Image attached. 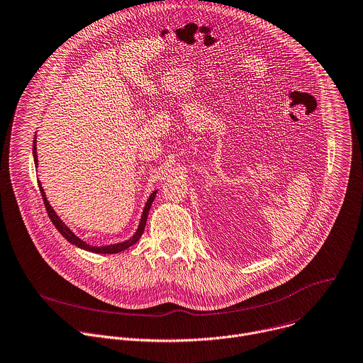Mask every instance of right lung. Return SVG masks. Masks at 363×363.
I'll return each instance as SVG.
<instances>
[{
  "instance_id": "obj_1",
  "label": "right lung",
  "mask_w": 363,
  "mask_h": 363,
  "mask_svg": "<svg viewBox=\"0 0 363 363\" xmlns=\"http://www.w3.org/2000/svg\"><path fill=\"white\" fill-rule=\"evenodd\" d=\"M35 144H37V143H35V140H34V150H33V152H34V162H35V165H38V160H37V147H35ZM38 186H40V192H41V196H43L45 209H47V212H48V216H50V219L52 220V223L55 225V228L60 230V233L68 240V242H71L72 245H77V247L81 248V250H85V251H89V252H95V254H118V252H121V251H124V250L130 248L131 245H134V244L137 242V240L141 238V235L144 233L145 223H147V218H148V212H150V208H151V205H152V202H154V198H155V195H157V191L151 194V196H150V199H148V202H147V205H145V208H144L140 226H138V229H137V232H135V235H134L133 238H130L128 240H125V242L115 244V245L92 247V245H88L86 242H84V240H81L68 226H65V223L60 219V216L55 213V211L51 208L50 202L47 201L45 192H44V189H43V186H41L40 182H38Z\"/></svg>"
}]
</instances>
